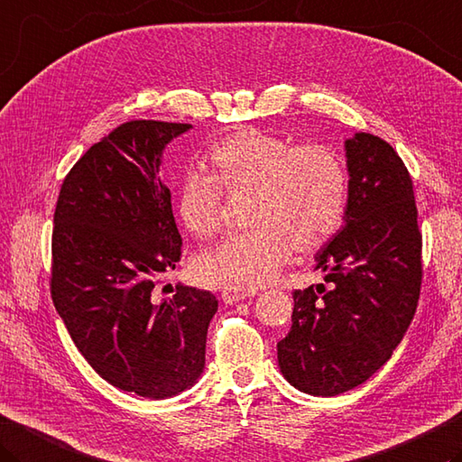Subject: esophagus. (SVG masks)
Masks as SVG:
<instances>
[{
    "mask_svg": "<svg viewBox=\"0 0 462 462\" xmlns=\"http://www.w3.org/2000/svg\"><path fill=\"white\" fill-rule=\"evenodd\" d=\"M256 291H246V288H236V286H226L222 288V300L224 304H234L238 300H244V298L254 296Z\"/></svg>",
    "mask_w": 462,
    "mask_h": 462,
    "instance_id": "34e87169",
    "label": "esophagus"
}]
</instances>
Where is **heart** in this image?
<instances>
[{
    "instance_id": "1",
    "label": "heart",
    "mask_w": 462,
    "mask_h": 462,
    "mask_svg": "<svg viewBox=\"0 0 462 462\" xmlns=\"http://www.w3.org/2000/svg\"><path fill=\"white\" fill-rule=\"evenodd\" d=\"M212 176L188 171L180 180L176 212L188 232L210 238L222 226V189L252 192L246 232L232 234L194 260L204 284L256 288L273 280L298 252L322 248L345 220V162L322 143L294 146L256 128L216 142L206 153Z\"/></svg>"
}]
</instances>
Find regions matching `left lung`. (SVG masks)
Here are the masks:
<instances>
[{"label": "left lung", "instance_id": "8db88e82", "mask_svg": "<svg viewBox=\"0 0 462 462\" xmlns=\"http://www.w3.org/2000/svg\"><path fill=\"white\" fill-rule=\"evenodd\" d=\"M345 224L316 252L324 282L294 291L280 373L298 391L337 396L368 381L401 345L420 294L422 236L412 180L378 135L345 142Z\"/></svg>", "mask_w": 462, "mask_h": 462}]
</instances>
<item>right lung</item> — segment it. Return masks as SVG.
Segmentation results:
<instances>
[{
  "mask_svg": "<svg viewBox=\"0 0 462 462\" xmlns=\"http://www.w3.org/2000/svg\"><path fill=\"white\" fill-rule=\"evenodd\" d=\"M189 124L125 122L94 143L60 189L51 236V300L96 373L125 393L162 401L188 391L206 365L218 300L178 284L160 300L182 238L162 153Z\"/></svg>",
  "mask_w": 462,
  "mask_h": 462,
  "instance_id": "add662e5",
  "label": "right lung"
}]
</instances>
